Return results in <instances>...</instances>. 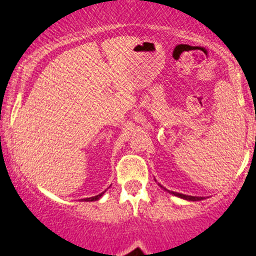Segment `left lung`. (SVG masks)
I'll list each match as a JSON object with an SVG mask.
<instances>
[{
    "label": "left lung",
    "instance_id": "1",
    "mask_svg": "<svg viewBox=\"0 0 256 256\" xmlns=\"http://www.w3.org/2000/svg\"><path fill=\"white\" fill-rule=\"evenodd\" d=\"M158 185H160V184H158ZM160 188H162V189L166 190L167 192H170V194H172V195L177 196V198L186 200V201H201V200H204V198H198V196H189V195H184V194H179V192H171V190H167L166 188H164L162 185H160Z\"/></svg>",
    "mask_w": 256,
    "mask_h": 256
}]
</instances>
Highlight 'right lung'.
<instances>
[{
	"mask_svg": "<svg viewBox=\"0 0 256 256\" xmlns=\"http://www.w3.org/2000/svg\"><path fill=\"white\" fill-rule=\"evenodd\" d=\"M106 192V190L104 192H101V194H98V195H96V196H92V198H83V201H86V202H89V201H98V198H101V196H104V194Z\"/></svg>",
	"mask_w": 256,
	"mask_h": 256,
	"instance_id": "obj_1",
	"label": "right lung"
}]
</instances>
